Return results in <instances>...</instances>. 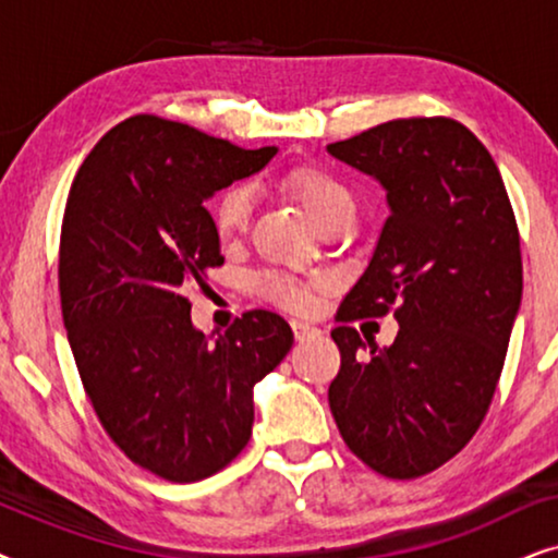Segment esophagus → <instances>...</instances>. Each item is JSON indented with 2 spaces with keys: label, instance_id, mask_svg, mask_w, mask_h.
<instances>
[{
  "label": "esophagus",
  "instance_id": "esophagus-1",
  "mask_svg": "<svg viewBox=\"0 0 558 558\" xmlns=\"http://www.w3.org/2000/svg\"><path fill=\"white\" fill-rule=\"evenodd\" d=\"M292 330H294V338H296V340L310 338V335H319V330H317L315 325L302 323V319H292Z\"/></svg>",
  "mask_w": 558,
  "mask_h": 558
}]
</instances>
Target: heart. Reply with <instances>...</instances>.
<instances>
[{
	"instance_id": "heart-1",
	"label": "heart",
	"mask_w": 558,
	"mask_h": 558,
	"mask_svg": "<svg viewBox=\"0 0 558 558\" xmlns=\"http://www.w3.org/2000/svg\"><path fill=\"white\" fill-rule=\"evenodd\" d=\"M287 193L302 205L307 218L315 223L319 231L330 228L342 220L355 218V201L350 190L335 178L332 172L319 170V167H300V170L289 172L284 180ZM251 220V193L248 187L233 185L218 195L213 203V226L220 239L231 241L241 239L246 233ZM254 289L262 300L277 304L287 312H310L315 304L312 287L302 284L284 277L277 271H262L254 277Z\"/></svg>"
}]
</instances>
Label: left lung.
Instances as JSON below:
<instances>
[{
	"mask_svg": "<svg viewBox=\"0 0 558 558\" xmlns=\"http://www.w3.org/2000/svg\"><path fill=\"white\" fill-rule=\"evenodd\" d=\"M327 151L378 180L391 210L338 310L327 399L350 452L411 480L452 460L493 401L523 294L515 216L490 151L454 119L386 121ZM388 308L395 345L365 347L349 323Z\"/></svg>",
	"mask_w": 558,
	"mask_h": 558,
	"instance_id": "8db88e82",
	"label": "left lung"
}]
</instances>
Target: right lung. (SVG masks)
<instances>
[{
  "mask_svg": "<svg viewBox=\"0 0 558 558\" xmlns=\"http://www.w3.org/2000/svg\"><path fill=\"white\" fill-rule=\"evenodd\" d=\"M274 155L140 113L96 144L68 195L58 284L83 388L121 452L170 483L241 454L254 386L294 342L269 310L205 338L187 300L223 264L205 201Z\"/></svg>",
  "mask_w": 558,
  "mask_h": 558,
  "instance_id": "add662e5",
  "label": "right lung"
}]
</instances>
